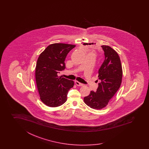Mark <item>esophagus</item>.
I'll use <instances>...</instances> for the list:
<instances>
[{
    "label": "esophagus",
    "instance_id": "1",
    "mask_svg": "<svg viewBox=\"0 0 149 149\" xmlns=\"http://www.w3.org/2000/svg\"><path fill=\"white\" fill-rule=\"evenodd\" d=\"M75 84H76V85L79 86H81L83 85L82 84H81V82L78 81H75Z\"/></svg>",
    "mask_w": 149,
    "mask_h": 149
}]
</instances>
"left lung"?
<instances>
[{"label":"left lung","instance_id":"obj_1","mask_svg":"<svg viewBox=\"0 0 149 149\" xmlns=\"http://www.w3.org/2000/svg\"><path fill=\"white\" fill-rule=\"evenodd\" d=\"M104 52L105 60L98 70V83L96 92L91 91L84 98L90 108L100 110L105 108L120 87L123 69L117 53L109 46H101Z\"/></svg>","mask_w":149,"mask_h":149}]
</instances>
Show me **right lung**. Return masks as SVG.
Segmentation results:
<instances>
[{
    "label": "right lung",
    "mask_w": 149,
    "mask_h": 149,
    "mask_svg": "<svg viewBox=\"0 0 149 149\" xmlns=\"http://www.w3.org/2000/svg\"><path fill=\"white\" fill-rule=\"evenodd\" d=\"M76 45L62 43L50 45L40 54L36 67V80L41 101L50 107H57L67 100L73 87L72 80L59 77L57 73L64 70V61Z\"/></svg>",
    "instance_id": "add662e5"
}]
</instances>
